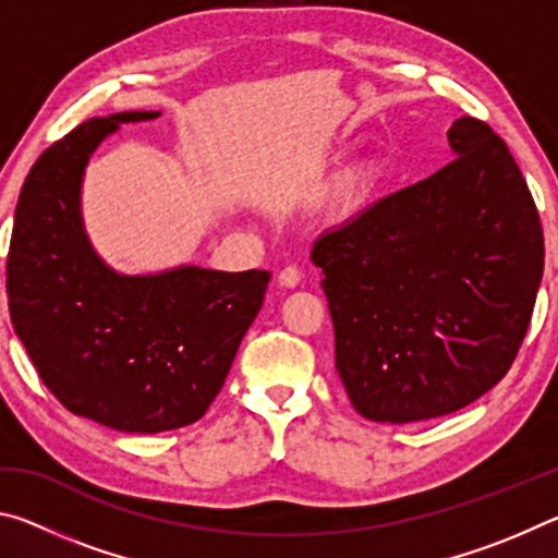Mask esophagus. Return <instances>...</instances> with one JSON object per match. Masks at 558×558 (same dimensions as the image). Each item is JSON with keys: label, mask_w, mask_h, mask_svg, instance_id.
<instances>
[{"label": "esophagus", "mask_w": 558, "mask_h": 558, "mask_svg": "<svg viewBox=\"0 0 558 558\" xmlns=\"http://www.w3.org/2000/svg\"><path fill=\"white\" fill-rule=\"evenodd\" d=\"M278 280H280V286H286V288H295V286H300L302 272H300V268H298V266H286V268H282V270L278 272Z\"/></svg>", "instance_id": "34e87169"}]
</instances>
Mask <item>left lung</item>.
<instances>
[{"label":"left lung","instance_id":"obj_1","mask_svg":"<svg viewBox=\"0 0 558 558\" xmlns=\"http://www.w3.org/2000/svg\"><path fill=\"white\" fill-rule=\"evenodd\" d=\"M456 157L319 235L313 263L349 401L369 421L448 415L517 359L544 272V231L505 140L477 118Z\"/></svg>","mask_w":558,"mask_h":558}]
</instances>
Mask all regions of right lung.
<instances>
[{
    "label": "right lung",
    "instance_id": "right-lung-1",
    "mask_svg": "<svg viewBox=\"0 0 558 558\" xmlns=\"http://www.w3.org/2000/svg\"><path fill=\"white\" fill-rule=\"evenodd\" d=\"M157 110L90 118L36 159L19 194L7 256L14 332L56 399L125 433L199 421L219 396L263 305L268 270L184 266L118 276L83 233L81 177L120 122Z\"/></svg>",
    "mask_w": 558,
    "mask_h": 558
}]
</instances>
